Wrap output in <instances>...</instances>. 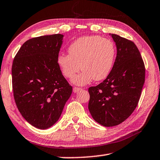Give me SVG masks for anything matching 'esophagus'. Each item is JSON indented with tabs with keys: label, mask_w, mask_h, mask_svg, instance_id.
<instances>
[{
	"label": "esophagus",
	"mask_w": 160,
	"mask_h": 160,
	"mask_svg": "<svg viewBox=\"0 0 160 160\" xmlns=\"http://www.w3.org/2000/svg\"><path fill=\"white\" fill-rule=\"evenodd\" d=\"M81 90H82V88H78V87H74V88H73V92H79V91Z\"/></svg>",
	"instance_id": "obj_1"
}]
</instances>
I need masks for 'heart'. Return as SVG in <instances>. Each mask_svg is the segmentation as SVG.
<instances>
[{
  "label": "heart",
  "instance_id": "1",
  "mask_svg": "<svg viewBox=\"0 0 160 160\" xmlns=\"http://www.w3.org/2000/svg\"><path fill=\"white\" fill-rule=\"evenodd\" d=\"M69 54H60L58 64L65 77L73 79L75 84L83 85L92 79L102 80L112 69L116 55V48L111 40L98 35L82 36L76 39L68 47Z\"/></svg>",
  "mask_w": 160,
  "mask_h": 160
}]
</instances>
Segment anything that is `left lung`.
<instances>
[{"label": "left lung", "instance_id": "obj_1", "mask_svg": "<svg viewBox=\"0 0 160 160\" xmlns=\"http://www.w3.org/2000/svg\"><path fill=\"white\" fill-rule=\"evenodd\" d=\"M117 57L107 78L88 88V109L92 118L105 127L127 120L140 98L145 79V67L138 47L131 40L112 34Z\"/></svg>", "mask_w": 160, "mask_h": 160}]
</instances>
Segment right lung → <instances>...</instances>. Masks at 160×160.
Segmentation results:
<instances>
[{
  "label": "right lung",
  "mask_w": 160,
  "mask_h": 160,
  "mask_svg": "<svg viewBox=\"0 0 160 160\" xmlns=\"http://www.w3.org/2000/svg\"><path fill=\"white\" fill-rule=\"evenodd\" d=\"M63 35L29 39L12 65V85L16 106L28 122L45 130L59 120L72 87L62 75L57 58Z\"/></svg>",
  "instance_id": "obj_1"
}]
</instances>
